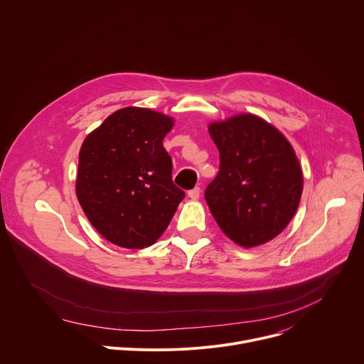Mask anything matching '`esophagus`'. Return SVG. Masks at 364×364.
<instances>
[{"label":"esophagus","instance_id":"obj_1","mask_svg":"<svg viewBox=\"0 0 364 364\" xmlns=\"http://www.w3.org/2000/svg\"><path fill=\"white\" fill-rule=\"evenodd\" d=\"M187 196H188L191 200H197V198L200 197V188H198V187H194V188L188 190Z\"/></svg>","mask_w":364,"mask_h":364}]
</instances>
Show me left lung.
Masks as SVG:
<instances>
[{"mask_svg":"<svg viewBox=\"0 0 364 364\" xmlns=\"http://www.w3.org/2000/svg\"><path fill=\"white\" fill-rule=\"evenodd\" d=\"M220 170L204 197L222 232L243 247L277 237L294 218L304 187L289 141L253 114L209 124Z\"/></svg>","mask_w":364,"mask_h":364,"instance_id":"left-lung-1","label":"left lung"}]
</instances>
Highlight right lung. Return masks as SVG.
I'll use <instances>...</instances> for the list:
<instances>
[{"mask_svg": "<svg viewBox=\"0 0 364 364\" xmlns=\"http://www.w3.org/2000/svg\"><path fill=\"white\" fill-rule=\"evenodd\" d=\"M174 119L128 107L109 115L83 141L76 196L90 225L114 245L142 249L170 225L184 191L171 178L163 146Z\"/></svg>", "mask_w": 364, "mask_h": 364, "instance_id": "1", "label": "right lung"}]
</instances>
